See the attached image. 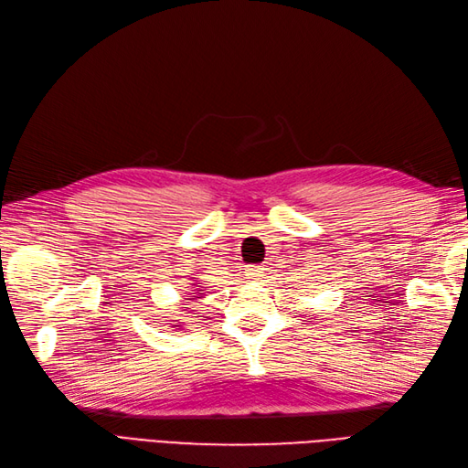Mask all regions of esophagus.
I'll use <instances>...</instances> for the list:
<instances>
[{"mask_svg":"<svg viewBox=\"0 0 468 468\" xmlns=\"http://www.w3.org/2000/svg\"><path fill=\"white\" fill-rule=\"evenodd\" d=\"M264 270L266 268H262V266H247V275L252 280H261L264 275Z\"/></svg>","mask_w":468,"mask_h":468,"instance_id":"obj_1","label":"esophagus"}]
</instances>
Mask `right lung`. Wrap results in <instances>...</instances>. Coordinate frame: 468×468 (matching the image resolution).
Returning <instances> with one entry per match:
<instances>
[{"label":"right lung","mask_w":468,"mask_h":468,"mask_svg":"<svg viewBox=\"0 0 468 468\" xmlns=\"http://www.w3.org/2000/svg\"><path fill=\"white\" fill-rule=\"evenodd\" d=\"M198 299H200V297H198ZM186 301H190V299H186ZM183 308H186V306H183ZM181 316H183V314H181Z\"/></svg>","instance_id":"1"}]
</instances>
